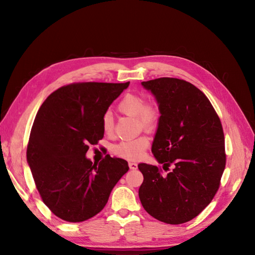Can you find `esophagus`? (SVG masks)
I'll return each mask as SVG.
<instances>
[{"mask_svg":"<svg viewBox=\"0 0 255 255\" xmlns=\"http://www.w3.org/2000/svg\"><path fill=\"white\" fill-rule=\"evenodd\" d=\"M128 165H129V167H130V170H136L137 166H138L136 162H129Z\"/></svg>","mask_w":255,"mask_h":255,"instance_id":"esophagus-1","label":"esophagus"}]
</instances>
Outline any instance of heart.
Instances as JSON below:
<instances>
[{"label":"heart","instance_id":"obj_1","mask_svg":"<svg viewBox=\"0 0 255 255\" xmlns=\"http://www.w3.org/2000/svg\"><path fill=\"white\" fill-rule=\"evenodd\" d=\"M118 111L128 116L137 117L139 126L144 130L153 131L160 123L161 114L159 108L153 105L145 104L143 97L134 94H127L119 102ZM113 116L106 113L102 119V127L105 133L113 132ZM149 145V138L147 136H139L133 139L123 140L113 147V152L117 156L124 159L133 160L141 156Z\"/></svg>","mask_w":255,"mask_h":255}]
</instances>
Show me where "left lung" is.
Instances as JSON below:
<instances>
[{
    "label": "left lung",
    "mask_w": 255,
    "mask_h": 255,
    "mask_svg": "<svg viewBox=\"0 0 255 255\" xmlns=\"http://www.w3.org/2000/svg\"><path fill=\"white\" fill-rule=\"evenodd\" d=\"M161 114L153 138L158 166L139 163L143 182L139 198L153 218L170 225L187 223L206 208L219 188L226 166L220 119L202 91L174 78L141 82Z\"/></svg>",
    "instance_id": "obj_1"
}]
</instances>
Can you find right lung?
<instances>
[{
  "label": "right lung",
  "mask_w": 255,
  "mask_h": 255,
  "mask_svg": "<svg viewBox=\"0 0 255 255\" xmlns=\"http://www.w3.org/2000/svg\"><path fill=\"white\" fill-rule=\"evenodd\" d=\"M126 83H74L42 103L32 124L27 163L44 203L57 217L81 223L105 207L128 162L86 158L90 144L104 137L102 119Z\"/></svg>",
  "instance_id": "obj_1"
}]
</instances>
